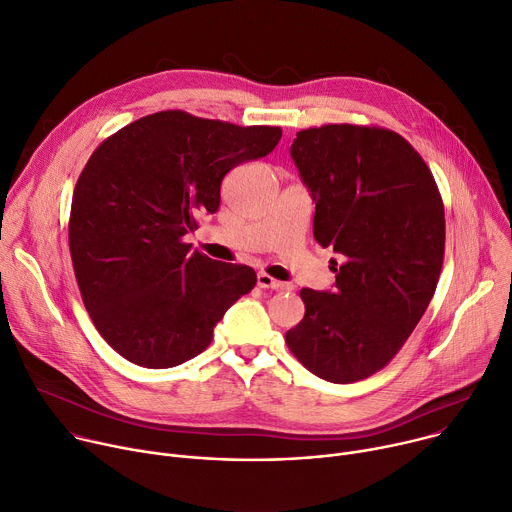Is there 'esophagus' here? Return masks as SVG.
Listing matches in <instances>:
<instances>
[{
	"mask_svg": "<svg viewBox=\"0 0 512 512\" xmlns=\"http://www.w3.org/2000/svg\"><path fill=\"white\" fill-rule=\"evenodd\" d=\"M257 286H259V288H265V290H286V288H288L284 282L273 280L271 275H267V273H263V271L257 273Z\"/></svg>",
	"mask_w": 512,
	"mask_h": 512,
	"instance_id": "esophagus-1",
	"label": "esophagus"
}]
</instances>
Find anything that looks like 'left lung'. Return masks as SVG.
Instances as JSON below:
<instances>
[{"label":"left lung","instance_id":"obj_1","mask_svg":"<svg viewBox=\"0 0 512 512\" xmlns=\"http://www.w3.org/2000/svg\"><path fill=\"white\" fill-rule=\"evenodd\" d=\"M290 155L308 188L314 239L333 247V292L304 288L286 343L314 376L351 384L376 374L425 314L441 275L445 212L431 169L376 126L300 130Z\"/></svg>","mask_w":512,"mask_h":512}]
</instances>
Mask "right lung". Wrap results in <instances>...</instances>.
I'll list each match as a JSON object with an SVG mask.
<instances>
[{
	"label": "right lung",
	"mask_w": 512,
	"mask_h": 512,
	"mask_svg": "<svg viewBox=\"0 0 512 512\" xmlns=\"http://www.w3.org/2000/svg\"><path fill=\"white\" fill-rule=\"evenodd\" d=\"M277 126H237L165 110L120 128L83 167L69 251L83 304L124 359L165 369L202 353L257 275L185 243L220 206V183L269 155Z\"/></svg>",
	"instance_id": "obj_1"
}]
</instances>
